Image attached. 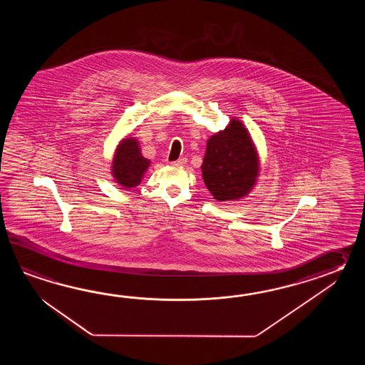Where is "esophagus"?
<instances>
[{"mask_svg": "<svg viewBox=\"0 0 365 365\" xmlns=\"http://www.w3.org/2000/svg\"><path fill=\"white\" fill-rule=\"evenodd\" d=\"M185 163L186 158H181V159H178L175 162H171L172 165H175V167H180V165H184Z\"/></svg>", "mask_w": 365, "mask_h": 365, "instance_id": "obj_1", "label": "esophagus"}]
</instances>
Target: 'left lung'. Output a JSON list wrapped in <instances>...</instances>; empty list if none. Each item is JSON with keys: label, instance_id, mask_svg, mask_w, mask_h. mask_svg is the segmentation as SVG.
Listing matches in <instances>:
<instances>
[{"label": "left lung", "instance_id": "obj_1", "mask_svg": "<svg viewBox=\"0 0 365 365\" xmlns=\"http://www.w3.org/2000/svg\"><path fill=\"white\" fill-rule=\"evenodd\" d=\"M202 179L217 201H235L248 195L259 175V158L248 129L233 117L211 135L201 165Z\"/></svg>", "mask_w": 365, "mask_h": 365}]
</instances>
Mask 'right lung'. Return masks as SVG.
<instances>
[{
	"label": "right lung",
	"instance_id": "obj_1",
	"mask_svg": "<svg viewBox=\"0 0 365 365\" xmlns=\"http://www.w3.org/2000/svg\"><path fill=\"white\" fill-rule=\"evenodd\" d=\"M150 163L140 154V142L133 137H126L117 145L110 173L118 185L132 189L140 185Z\"/></svg>",
	"mask_w": 365,
	"mask_h": 365
}]
</instances>
